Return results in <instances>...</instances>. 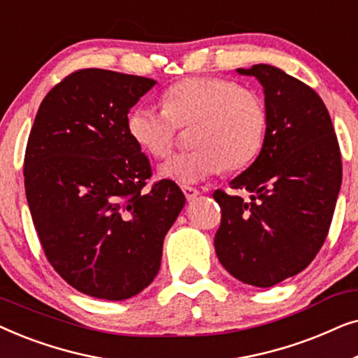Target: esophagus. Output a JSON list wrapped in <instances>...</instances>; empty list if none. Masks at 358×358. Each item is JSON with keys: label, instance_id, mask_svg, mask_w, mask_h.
Masks as SVG:
<instances>
[{"label": "esophagus", "instance_id": "obj_1", "mask_svg": "<svg viewBox=\"0 0 358 358\" xmlns=\"http://www.w3.org/2000/svg\"><path fill=\"white\" fill-rule=\"evenodd\" d=\"M182 192H184V195H185V199L189 200V202H192V200H195L199 197V190L197 189H194V187H189V185H184L182 187Z\"/></svg>", "mask_w": 358, "mask_h": 358}]
</instances>
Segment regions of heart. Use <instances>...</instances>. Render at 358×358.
Segmentation results:
<instances>
[{
  "instance_id": "1",
  "label": "heart",
  "mask_w": 358,
  "mask_h": 358,
  "mask_svg": "<svg viewBox=\"0 0 358 358\" xmlns=\"http://www.w3.org/2000/svg\"><path fill=\"white\" fill-rule=\"evenodd\" d=\"M194 151L176 155L159 176L180 185L199 184L223 168L251 164L266 141L268 112L256 91L236 81L195 76L176 83L164 94V109L136 106L127 117V131L146 155L163 159L174 148L178 127H194Z\"/></svg>"
}]
</instances>
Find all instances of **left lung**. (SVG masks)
Instances as JSON below:
<instances>
[{"instance_id": "1", "label": "left lung", "mask_w": 358, "mask_h": 358, "mask_svg": "<svg viewBox=\"0 0 358 358\" xmlns=\"http://www.w3.org/2000/svg\"><path fill=\"white\" fill-rule=\"evenodd\" d=\"M261 83L268 112L261 153L217 190L222 208L215 251L234 278L268 288L310 266L324 243L342 182L341 151L324 102L272 65L238 68Z\"/></svg>"}]
</instances>
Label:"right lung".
Segmentation results:
<instances>
[{"instance_id":"add662e5","label":"right lung","mask_w":358,"mask_h":358,"mask_svg":"<svg viewBox=\"0 0 358 358\" xmlns=\"http://www.w3.org/2000/svg\"><path fill=\"white\" fill-rule=\"evenodd\" d=\"M156 85L87 68L43 97L29 135L24 184L34 227L53 268L101 300L138 295L155 280L166 233L185 205L178 184L151 178L127 117Z\"/></svg>"}]
</instances>
